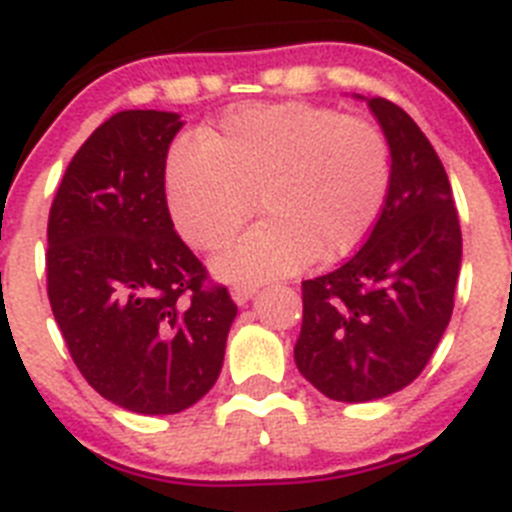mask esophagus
I'll use <instances>...</instances> for the list:
<instances>
[{
    "label": "esophagus",
    "mask_w": 512,
    "mask_h": 512,
    "mask_svg": "<svg viewBox=\"0 0 512 512\" xmlns=\"http://www.w3.org/2000/svg\"><path fill=\"white\" fill-rule=\"evenodd\" d=\"M253 295H256V287H253V284H238V287H233L235 305H246Z\"/></svg>",
    "instance_id": "obj_1"
}]
</instances>
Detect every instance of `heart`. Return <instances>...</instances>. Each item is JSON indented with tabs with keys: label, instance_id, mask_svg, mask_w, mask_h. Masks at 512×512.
<instances>
[{
	"label": "heart",
	"instance_id": "1",
	"mask_svg": "<svg viewBox=\"0 0 512 512\" xmlns=\"http://www.w3.org/2000/svg\"><path fill=\"white\" fill-rule=\"evenodd\" d=\"M390 184V151L372 122L312 104H246L176 146L166 164V205L184 241L223 246L212 269L233 284H259L312 259L354 253L377 223Z\"/></svg>",
	"mask_w": 512,
	"mask_h": 512
}]
</instances>
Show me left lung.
Masks as SVG:
<instances>
[{"label":"left lung","instance_id":"obj_1","mask_svg":"<svg viewBox=\"0 0 512 512\" xmlns=\"http://www.w3.org/2000/svg\"><path fill=\"white\" fill-rule=\"evenodd\" d=\"M364 99L390 146V187L364 246L302 282V377L338 402L400 392L425 369L454 310L461 228L431 140L390 99Z\"/></svg>","mask_w":512,"mask_h":512}]
</instances>
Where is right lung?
I'll list each match as a JSON object with an SVG mask.
<instances>
[{
  "mask_svg": "<svg viewBox=\"0 0 512 512\" xmlns=\"http://www.w3.org/2000/svg\"><path fill=\"white\" fill-rule=\"evenodd\" d=\"M182 117L125 110L71 158L48 217V300L94 390L117 408L171 415L217 382L238 307L176 235L166 153Z\"/></svg>",
  "mask_w": 512,
  "mask_h": 512,
  "instance_id": "add662e5",
  "label": "right lung"
}]
</instances>
